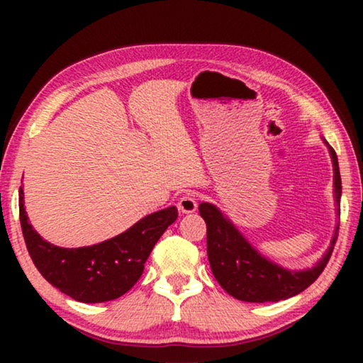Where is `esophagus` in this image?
<instances>
[{
	"label": "esophagus",
	"instance_id": "obj_1",
	"mask_svg": "<svg viewBox=\"0 0 363 363\" xmlns=\"http://www.w3.org/2000/svg\"><path fill=\"white\" fill-rule=\"evenodd\" d=\"M177 208L182 213H194L196 210V200L194 195H184L181 196V200L177 201Z\"/></svg>",
	"mask_w": 363,
	"mask_h": 363
}]
</instances>
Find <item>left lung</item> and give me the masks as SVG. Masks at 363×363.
<instances>
[{
    "label": "left lung",
    "instance_id": "1",
    "mask_svg": "<svg viewBox=\"0 0 363 363\" xmlns=\"http://www.w3.org/2000/svg\"><path fill=\"white\" fill-rule=\"evenodd\" d=\"M328 150L333 160L335 200L340 206V167H337L336 152L330 145ZM199 211L206 223L208 261H210L214 279L230 296L247 301V303H267V301L275 303V301L296 296L298 293L311 286L328 264L337 238V229H340V224H337L330 248L314 267L288 270L257 253V250L251 247L247 238L214 205L200 203Z\"/></svg>",
    "mask_w": 363,
    "mask_h": 363
}]
</instances>
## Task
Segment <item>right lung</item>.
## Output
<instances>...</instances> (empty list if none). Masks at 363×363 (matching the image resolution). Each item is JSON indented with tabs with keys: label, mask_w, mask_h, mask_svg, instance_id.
Listing matches in <instances>:
<instances>
[{
	"label": "right lung",
	"mask_w": 363,
	"mask_h": 363,
	"mask_svg": "<svg viewBox=\"0 0 363 363\" xmlns=\"http://www.w3.org/2000/svg\"><path fill=\"white\" fill-rule=\"evenodd\" d=\"M23 240L35 267L52 286L79 303H106L130 291L163 232L177 219V208L152 213L108 240L83 248H60L43 240L28 223L19 189Z\"/></svg>",
	"instance_id": "right-lung-1"
}]
</instances>
